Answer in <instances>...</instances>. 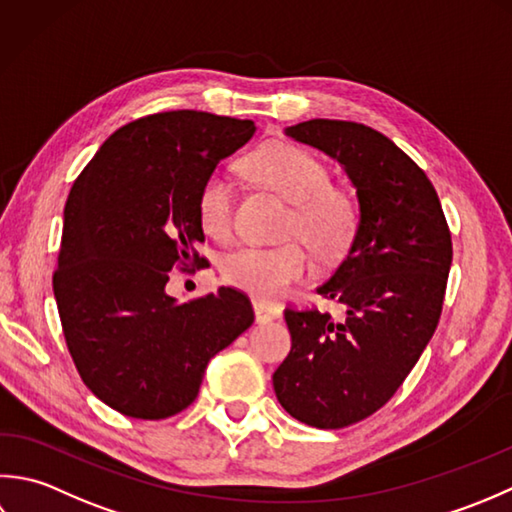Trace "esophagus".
<instances>
[{
	"label": "esophagus",
	"instance_id": "esophagus-1",
	"mask_svg": "<svg viewBox=\"0 0 512 512\" xmlns=\"http://www.w3.org/2000/svg\"><path fill=\"white\" fill-rule=\"evenodd\" d=\"M254 314H256V322L263 325V322H271L283 316V311H280V307L276 305H269L265 300H254Z\"/></svg>",
	"mask_w": 512,
	"mask_h": 512
}]
</instances>
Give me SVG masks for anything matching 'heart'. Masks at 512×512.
<instances>
[{
    "label": "heart",
    "mask_w": 512,
    "mask_h": 512,
    "mask_svg": "<svg viewBox=\"0 0 512 512\" xmlns=\"http://www.w3.org/2000/svg\"><path fill=\"white\" fill-rule=\"evenodd\" d=\"M243 170L291 203L287 236L302 238L320 258L342 256L360 227V207L347 190L331 185L327 165L318 156L291 143H267L243 159ZM234 190L223 174H210L196 198L198 223L214 238L232 229ZM302 243L278 247H238L227 254L221 271L236 289L256 298H278L309 271Z\"/></svg>",
    "instance_id": "1"
}]
</instances>
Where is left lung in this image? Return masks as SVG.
I'll list each match as a JSON object with an SVG mask.
<instances>
[{
	"mask_svg": "<svg viewBox=\"0 0 512 512\" xmlns=\"http://www.w3.org/2000/svg\"><path fill=\"white\" fill-rule=\"evenodd\" d=\"M287 137L336 159L356 187L360 227L347 256L316 291L342 305L285 309L291 351L274 373L283 409L316 429H344L400 389L440 322L451 232L426 174L362 123L311 119Z\"/></svg>",
	"mask_w": 512,
	"mask_h": 512,
	"instance_id": "8db88e82",
	"label": "left lung"
}]
</instances>
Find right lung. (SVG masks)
<instances>
[{
    "label": "right lung",
    "mask_w": 512,
    "mask_h": 512,
    "mask_svg": "<svg viewBox=\"0 0 512 512\" xmlns=\"http://www.w3.org/2000/svg\"><path fill=\"white\" fill-rule=\"evenodd\" d=\"M254 132V121L210 112L150 114L110 134L72 185L52 291L72 362L110 409L181 413L207 362L252 327L238 289L181 305L165 285L176 263L205 265L198 190Z\"/></svg>",
    "instance_id": "1"
}]
</instances>
